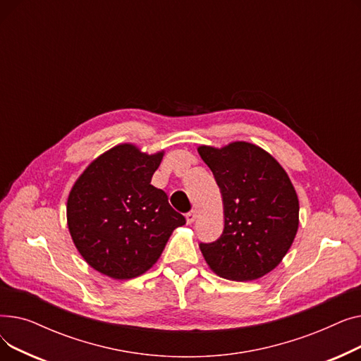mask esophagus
<instances>
[{"instance_id":"obj_1","label":"esophagus","mask_w":361,"mask_h":361,"mask_svg":"<svg viewBox=\"0 0 361 361\" xmlns=\"http://www.w3.org/2000/svg\"><path fill=\"white\" fill-rule=\"evenodd\" d=\"M195 219H196V211H190V212L185 214V221H187V224H193Z\"/></svg>"}]
</instances>
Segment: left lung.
<instances>
[{
  "mask_svg": "<svg viewBox=\"0 0 361 361\" xmlns=\"http://www.w3.org/2000/svg\"><path fill=\"white\" fill-rule=\"evenodd\" d=\"M221 188L224 231L214 243H200L216 275L253 281L275 269L298 230V197L279 162L262 147L233 142L224 147L199 146Z\"/></svg>",
  "mask_w": 361,
  "mask_h": 361,
  "instance_id": "left-lung-1",
  "label": "left lung"
}]
</instances>
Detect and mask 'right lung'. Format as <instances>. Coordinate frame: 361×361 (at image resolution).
<instances>
[{"label": "right lung", "mask_w": 361, "mask_h": 361, "mask_svg": "<svg viewBox=\"0 0 361 361\" xmlns=\"http://www.w3.org/2000/svg\"><path fill=\"white\" fill-rule=\"evenodd\" d=\"M164 150L147 155L123 143L83 171L67 200V225L75 249L90 267L114 279L150 269L185 218L150 184Z\"/></svg>", "instance_id": "right-lung-1"}]
</instances>
